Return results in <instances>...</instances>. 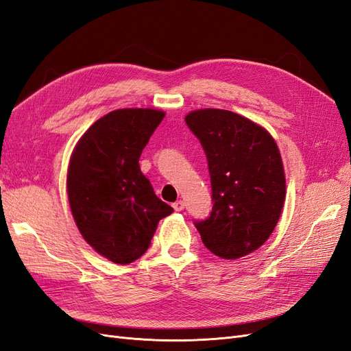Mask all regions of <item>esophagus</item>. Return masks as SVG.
Returning <instances> with one entry per match:
<instances>
[{"label": "esophagus", "instance_id": "esophagus-1", "mask_svg": "<svg viewBox=\"0 0 351 351\" xmlns=\"http://www.w3.org/2000/svg\"><path fill=\"white\" fill-rule=\"evenodd\" d=\"M173 208H174V210H177V212L183 210V209H184V202H183V200H177V202H174V204H173Z\"/></svg>", "mask_w": 351, "mask_h": 351}]
</instances>
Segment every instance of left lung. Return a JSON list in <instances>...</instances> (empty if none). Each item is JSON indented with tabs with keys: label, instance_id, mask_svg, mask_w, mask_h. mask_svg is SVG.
<instances>
[{
	"label": "left lung",
	"instance_id": "8db88e82",
	"mask_svg": "<svg viewBox=\"0 0 351 351\" xmlns=\"http://www.w3.org/2000/svg\"><path fill=\"white\" fill-rule=\"evenodd\" d=\"M186 124L206 154L214 202L209 217L195 227L217 256H246L268 240L284 206L278 146L263 127L227 110L192 111Z\"/></svg>",
	"mask_w": 351,
	"mask_h": 351
}]
</instances>
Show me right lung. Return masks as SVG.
Masks as SVG:
<instances>
[{
  "label": "right lung",
  "instance_id": "1",
  "mask_svg": "<svg viewBox=\"0 0 351 351\" xmlns=\"http://www.w3.org/2000/svg\"><path fill=\"white\" fill-rule=\"evenodd\" d=\"M151 108L115 110L95 121L71 154L67 193L83 239L104 258L127 265L151 246L159 219L174 210L139 167L164 119Z\"/></svg>",
  "mask_w": 351,
  "mask_h": 351
}]
</instances>
